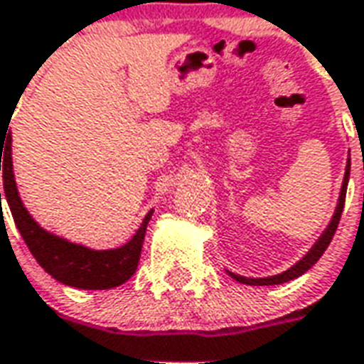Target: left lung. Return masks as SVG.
I'll return each instance as SVG.
<instances>
[{"instance_id":"obj_1","label":"left lung","mask_w":364,"mask_h":364,"mask_svg":"<svg viewBox=\"0 0 364 364\" xmlns=\"http://www.w3.org/2000/svg\"><path fill=\"white\" fill-rule=\"evenodd\" d=\"M349 166L351 164H347L346 168V177H343V185H341V193H340V200H338V208H336V214H333L332 222L330 225L326 228V231L322 233L316 245L312 247L311 252L306 255L303 260H299L297 264L291 266L289 270H285L284 274H278V276H270V278H243V276H237V274H231V278L237 279V282H241V284L247 285H276V284H285V282H289V279H295L299 276H303L309 268L318 262V258L324 255V250L328 249V245L332 241L333 233L338 230V223H340L341 212H343V204H346V193H347V181H349Z\"/></svg>"}]
</instances>
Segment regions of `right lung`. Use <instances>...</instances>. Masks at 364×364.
<instances>
[{"label":"right lung","instance_id":"1","mask_svg":"<svg viewBox=\"0 0 364 364\" xmlns=\"http://www.w3.org/2000/svg\"><path fill=\"white\" fill-rule=\"evenodd\" d=\"M9 129V125H7ZM5 134H9L5 131ZM6 148H3V144ZM0 171H4L5 198L9 204L13 220L17 223L24 243L31 249L32 257L38 260L50 276L61 284L80 287V289H112L125 284L136 270L141 258L142 241L146 233L148 220L152 212H148L139 231L127 245L114 250H90L80 245L69 243L65 239L52 235L34 222L31 214L21 203L15 177H13V161H11V134L1 136L0 148ZM1 206V193H0Z\"/></svg>","mask_w":364,"mask_h":364}]
</instances>
